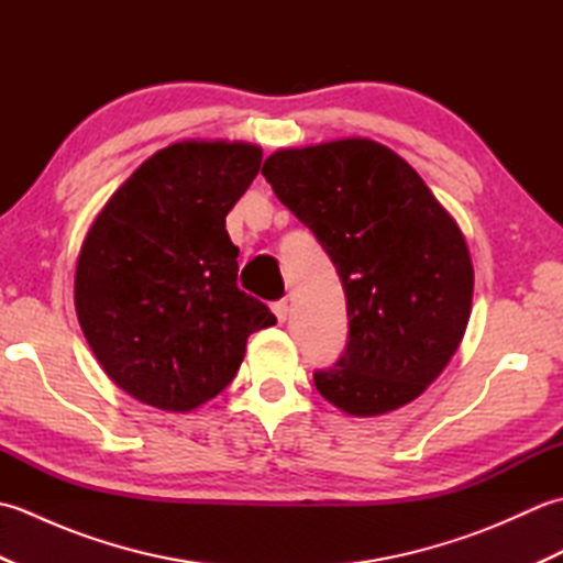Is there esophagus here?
<instances>
[{"label":"esophagus","instance_id":"esophagus-1","mask_svg":"<svg viewBox=\"0 0 563 563\" xmlns=\"http://www.w3.org/2000/svg\"><path fill=\"white\" fill-rule=\"evenodd\" d=\"M271 309H273V314L278 317V321H285V319H288V300H278V302H273V305H271Z\"/></svg>","mask_w":563,"mask_h":563}]
</instances>
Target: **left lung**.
<instances>
[{"mask_svg": "<svg viewBox=\"0 0 563 563\" xmlns=\"http://www.w3.org/2000/svg\"><path fill=\"white\" fill-rule=\"evenodd\" d=\"M261 174L324 246L349 305V343L317 369L321 397L351 416L413 401L457 351L474 271L460 227L399 154L339 140L271 154Z\"/></svg>", "mask_w": 563, "mask_h": 563, "instance_id": "8db88e82", "label": "left lung"}]
</instances>
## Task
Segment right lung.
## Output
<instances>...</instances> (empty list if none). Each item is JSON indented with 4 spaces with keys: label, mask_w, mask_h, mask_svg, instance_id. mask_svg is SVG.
I'll return each instance as SVG.
<instances>
[{
    "label": "right lung",
    "mask_w": 563,
    "mask_h": 563,
    "mask_svg": "<svg viewBox=\"0 0 563 563\" xmlns=\"http://www.w3.org/2000/svg\"><path fill=\"white\" fill-rule=\"evenodd\" d=\"M261 169L244 142H176L115 190L84 239L75 305L84 336L118 387L190 411L230 385L246 339L275 324L239 290L227 212Z\"/></svg>",
    "instance_id": "right-lung-1"
}]
</instances>
